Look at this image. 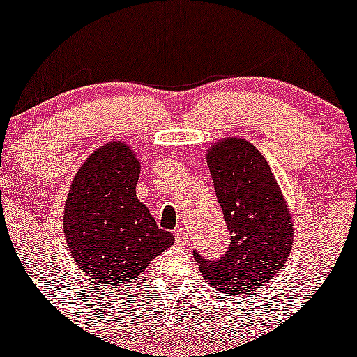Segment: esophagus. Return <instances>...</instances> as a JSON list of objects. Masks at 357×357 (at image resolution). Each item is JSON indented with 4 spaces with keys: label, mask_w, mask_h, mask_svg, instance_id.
I'll return each mask as SVG.
<instances>
[{
    "label": "esophagus",
    "mask_w": 357,
    "mask_h": 357,
    "mask_svg": "<svg viewBox=\"0 0 357 357\" xmlns=\"http://www.w3.org/2000/svg\"><path fill=\"white\" fill-rule=\"evenodd\" d=\"M174 238H176V244L185 245L186 241H188V232H186V229H176V230H174Z\"/></svg>",
    "instance_id": "obj_1"
}]
</instances>
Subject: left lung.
Returning a JSON list of instances; mask_svg holds the SVG:
<instances>
[{"instance_id": "left-lung-1", "label": "left lung", "mask_w": 357, "mask_h": 357, "mask_svg": "<svg viewBox=\"0 0 357 357\" xmlns=\"http://www.w3.org/2000/svg\"><path fill=\"white\" fill-rule=\"evenodd\" d=\"M230 244L220 259L193 250L199 273L223 295L244 296L284 268L293 245L291 215L264 155L244 139L229 137L206 152Z\"/></svg>"}]
</instances>
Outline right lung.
<instances>
[{
	"label": "right lung",
	"instance_id": "1",
	"mask_svg": "<svg viewBox=\"0 0 357 357\" xmlns=\"http://www.w3.org/2000/svg\"><path fill=\"white\" fill-rule=\"evenodd\" d=\"M140 162L120 140L96 149L70 185L64 236L77 266L103 288L127 287L174 244L137 198Z\"/></svg>",
	"mask_w": 357,
	"mask_h": 357
}]
</instances>
